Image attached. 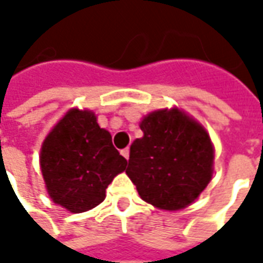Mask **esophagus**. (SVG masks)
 I'll return each mask as SVG.
<instances>
[{
    "label": "esophagus",
    "mask_w": 263,
    "mask_h": 263,
    "mask_svg": "<svg viewBox=\"0 0 263 263\" xmlns=\"http://www.w3.org/2000/svg\"><path fill=\"white\" fill-rule=\"evenodd\" d=\"M121 155H122V156H124V158L128 160V159H129V149H128V148L122 149V151H121Z\"/></svg>",
    "instance_id": "1"
}]
</instances>
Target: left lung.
Wrapping results in <instances>:
<instances>
[{
  "mask_svg": "<svg viewBox=\"0 0 263 263\" xmlns=\"http://www.w3.org/2000/svg\"><path fill=\"white\" fill-rule=\"evenodd\" d=\"M143 137L129 149L126 175L143 201L165 211L189 207L214 173V145L193 115L159 108L139 122Z\"/></svg>",
  "mask_w": 263,
  "mask_h": 263,
  "instance_id": "obj_1",
  "label": "left lung"
}]
</instances>
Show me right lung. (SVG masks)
<instances>
[{
	"instance_id": "right-lung-1",
	"label": "right lung",
	"mask_w": 263,
	"mask_h": 263,
	"mask_svg": "<svg viewBox=\"0 0 263 263\" xmlns=\"http://www.w3.org/2000/svg\"><path fill=\"white\" fill-rule=\"evenodd\" d=\"M39 165L45 187L54 204L84 213L105 198V189L125 171L126 159L98 125L91 109L70 108L43 139Z\"/></svg>"
}]
</instances>
